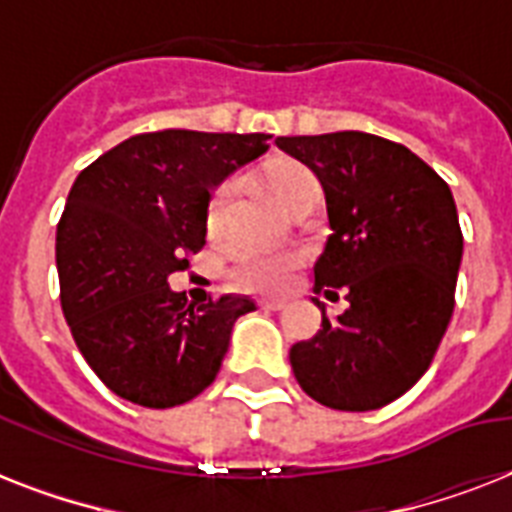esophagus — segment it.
Masks as SVG:
<instances>
[{
  "mask_svg": "<svg viewBox=\"0 0 512 512\" xmlns=\"http://www.w3.org/2000/svg\"><path fill=\"white\" fill-rule=\"evenodd\" d=\"M284 300H263V303H260V308H263V311H281V308H284Z\"/></svg>",
  "mask_w": 512,
  "mask_h": 512,
  "instance_id": "34e87169",
  "label": "esophagus"
}]
</instances>
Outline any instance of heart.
Here are the masks:
<instances>
[{
  "instance_id": "heart-1",
  "label": "heart",
  "mask_w": 512,
  "mask_h": 512,
  "mask_svg": "<svg viewBox=\"0 0 512 512\" xmlns=\"http://www.w3.org/2000/svg\"><path fill=\"white\" fill-rule=\"evenodd\" d=\"M257 183L268 193V199L281 209L292 212L300 201L311 199L319 193V183L308 167L292 159H273L257 170ZM231 185H220L212 199H209L207 223L215 228L225 204L231 201ZM295 252H247L236 260L231 271V281L241 289H255V292H279L287 287L289 276L295 271Z\"/></svg>"
}]
</instances>
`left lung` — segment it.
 <instances>
[{"label": "left lung", "mask_w": 512, "mask_h": 512, "mask_svg": "<svg viewBox=\"0 0 512 512\" xmlns=\"http://www.w3.org/2000/svg\"><path fill=\"white\" fill-rule=\"evenodd\" d=\"M319 177L329 239L313 292L350 308L289 350L300 388L340 412H372L428 372L454 311L462 231L449 185L420 156L369 132L276 138Z\"/></svg>", "instance_id": "obj_1"}]
</instances>
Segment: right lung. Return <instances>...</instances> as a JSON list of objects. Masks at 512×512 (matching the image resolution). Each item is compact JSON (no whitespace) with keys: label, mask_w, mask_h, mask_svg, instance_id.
Segmentation results:
<instances>
[{"label":"right lung","mask_w":512,"mask_h":512,"mask_svg":"<svg viewBox=\"0 0 512 512\" xmlns=\"http://www.w3.org/2000/svg\"><path fill=\"white\" fill-rule=\"evenodd\" d=\"M263 132H143L71 185L55 236L60 305L92 372L148 409L196 398L223 366L247 297L204 305L172 292L207 239L212 191L268 151Z\"/></svg>","instance_id":"right-lung-1"}]
</instances>
